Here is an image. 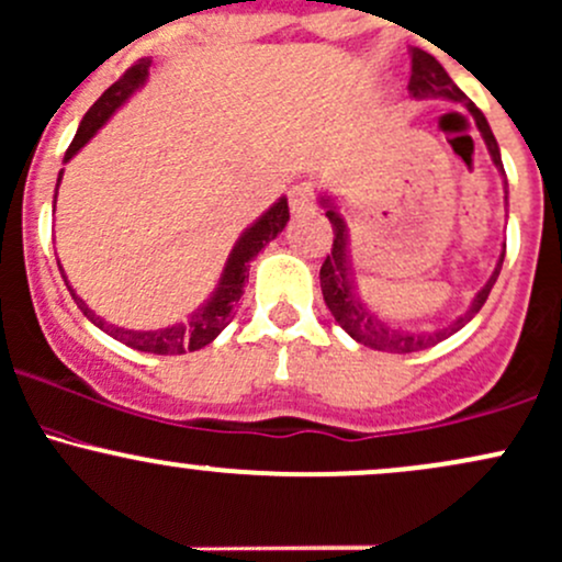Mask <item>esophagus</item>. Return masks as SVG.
I'll return each instance as SVG.
<instances>
[{
  "label": "esophagus",
  "mask_w": 562,
  "mask_h": 562,
  "mask_svg": "<svg viewBox=\"0 0 562 562\" xmlns=\"http://www.w3.org/2000/svg\"><path fill=\"white\" fill-rule=\"evenodd\" d=\"M314 202H317V191H314L312 183H295L291 189V211L293 213H306L312 211Z\"/></svg>",
  "instance_id": "obj_1"
}]
</instances>
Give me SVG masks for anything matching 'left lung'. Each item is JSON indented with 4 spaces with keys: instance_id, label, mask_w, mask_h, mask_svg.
<instances>
[{
    "instance_id": "left-lung-1",
    "label": "left lung",
    "mask_w": 562,
    "mask_h": 562,
    "mask_svg": "<svg viewBox=\"0 0 562 562\" xmlns=\"http://www.w3.org/2000/svg\"><path fill=\"white\" fill-rule=\"evenodd\" d=\"M408 90H411L413 98L442 95V98H451V101L467 103V109H470L474 125H477V131L483 133L485 146H488L493 162H496V168L504 172L502 154H498V144H496V138H493L491 125H488V120H485L483 111L474 106L472 101H467L464 92L456 88L453 79L448 77V71L442 69L440 60H437L435 55L418 50V47H413V55H411ZM325 215H328V221L333 224V248H330L328 256H325L323 267H319V288H323V299H325V304H328L333 317H336V323L341 325V328L347 330L349 336L355 338V341H360L362 347H371V349H379V351H392V355H408V351L427 349V347H435L437 341H446L448 336H453L456 330L464 328V325L470 323L474 314L483 310V304H485V299H488L493 282H496L498 271H502L504 256L498 258V267L491 274L488 285H485L483 291L474 295L472 310L467 312L464 317L456 319L453 325H448V328L435 330V333H403V330L392 328V325L381 323V319L375 317V314L368 310V306H362L360 301H357L355 291H351L349 261H347V226H344V218L336 211H325Z\"/></svg>"
}]
</instances>
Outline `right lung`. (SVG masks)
Wrapping results in <instances>:
<instances>
[{
    "label": "right lung",
    "instance_id": "1",
    "mask_svg": "<svg viewBox=\"0 0 562 562\" xmlns=\"http://www.w3.org/2000/svg\"><path fill=\"white\" fill-rule=\"evenodd\" d=\"M149 66H151V60L140 58L138 64H133L131 69L122 74V77L116 79V82L111 85V88L103 92L95 103H92L88 114H85L82 125H79L77 135H74L71 146L66 149V162H69L74 154L82 149L92 135H95V131H101L103 122H106L109 116L114 114V111L133 95L135 88H138V85L146 79V74H149ZM58 183H60V176H58ZM288 218H291L288 200H280L274 207H269V211L263 213L261 218H258L256 224H252L250 229L243 234V237H239L237 248L232 250L229 261H226L224 277H221V285H218V291H215L213 299L207 301V304L202 306V310L196 312L189 323L172 325V328H165V330L135 333V330H125V328H116V325L103 323V319L98 317L95 312H90L88 306H85V301L71 291V285L66 282V277H64V282L69 285L71 299L77 301V306L82 310L85 317H88L90 323H95L101 330H106L109 336H114L116 341L127 344V347H133L138 351H151V355H187V351L207 347V344H211L213 338L232 323L239 295L245 293L243 288H245V280H248L250 261L258 256V250H261L263 245L271 243L277 234L285 229ZM58 269H60V263H58Z\"/></svg>",
    "mask_w": 562,
    "mask_h": 562
}]
</instances>
